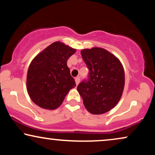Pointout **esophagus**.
Here are the masks:
<instances>
[{
  "instance_id": "esophagus-1",
  "label": "esophagus",
  "mask_w": 155,
  "mask_h": 155,
  "mask_svg": "<svg viewBox=\"0 0 155 155\" xmlns=\"http://www.w3.org/2000/svg\"><path fill=\"white\" fill-rule=\"evenodd\" d=\"M75 81H76V86H77L78 84H79V82H80V78L79 77H76V79H75Z\"/></svg>"
}]
</instances>
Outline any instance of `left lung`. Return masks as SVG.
Returning <instances> with one entry per match:
<instances>
[{
  "mask_svg": "<svg viewBox=\"0 0 155 155\" xmlns=\"http://www.w3.org/2000/svg\"><path fill=\"white\" fill-rule=\"evenodd\" d=\"M81 54L89 68V78L77 91L88 111L101 114L113 109L120 100L124 87V71L114 55L102 48L83 49Z\"/></svg>",
  "mask_w": 155,
  "mask_h": 155,
  "instance_id": "obj_1",
  "label": "left lung"
}]
</instances>
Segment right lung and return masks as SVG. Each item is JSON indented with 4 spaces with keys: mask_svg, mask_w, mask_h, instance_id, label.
<instances>
[{
    "mask_svg": "<svg viewBox=\"0 0 155 155\" xmlns=\"http://www.w3.org/2000/svg\"><path fill=\"white\" fill-rule=\"evenodd\" d=\"M76 49L56 41L33 59L27 73L26 87L34 102L45 109H57L68 92L76 87L67 60Z\"/></svg>",
    "mask_w": 155,
    "mask_h": 155,
    "instance_id": "obj_1",
    "label": "right lung"
}]
</instances>
